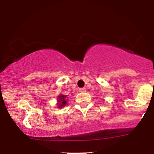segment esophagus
I'll return each mask as SVG.
<instances>
[{"label":"esophagus","instance_id":"1","mask_svg":"<svg viewBox=\"0 0 154 154\" xmlns=\"http://www.w3.org/2000/svg\"><path fill=\"white\" fill-rule=\"evenodd\" d=\"M79 91L80 92V93H84V92H86V89L85 88H79Z\"/></svg>","mask_w":154,"mask_h":154}]
</instances>
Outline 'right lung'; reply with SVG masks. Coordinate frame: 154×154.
Here are the masks:
<instances>
[{"instance_id":"1","label":"right lung","mask_w":154,"mask_h":154,"mask_svg":"<svg viewBox=\"0 0 154 154\" xmlns=\"http://www.w3.org/2000/svg\"><path fill=\"white\" fill-rule=\"evenodd\" d=\"M65 98H66V95H59V108H61L63 107V106L66 105V100H65Z\"/></svg>"}]
</instances>
